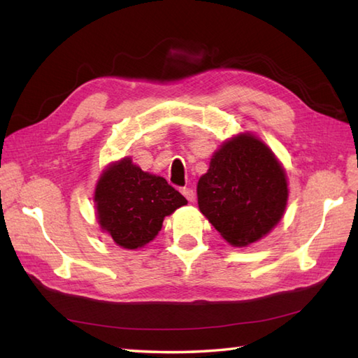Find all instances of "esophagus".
<instances>
[{"instance_id": "34e87169", "label": "esophagus", "mask_w": 358, "mask_h": 358, "mask_svg": "<svg viewBox=\"0 0 358 358\" xmlns=\"http://www.w3.org/2000/svg\"><path fill=\"white\" fill-rule=\"evenodd\" d=\"M181 194H183L189 201L195 200V191L192 187H183V189H181Z\"/></svg>"}]
</instances>
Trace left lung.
<instances>
[{
    "instance_id": "8db88e82",
    "label": "left lung",
    "mask_w": 358,
    "mask_h": 358,
    "mask_svg": "<svg viewBox=\"0 0 358 358\" xmlns=\"http://www.w3.org/2000/svg\"><path fill=\"white\" fill-rule=\"evenodd\" d=\"M199 208L234 246H248L272 231L287 201L283 167L271 149L245 134L226 141L196 186Z\"/></svg>"
}]
</instances>
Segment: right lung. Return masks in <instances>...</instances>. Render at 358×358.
Wrapping results in <instances>:
<instances>
[{
	"instance_id": "add662e5",
	"label": "right lung",
	"mask_w": 358,
	"mask_h": 358,
	"mask_svg": "<svg viewBox=\"0 0 358 358\" xmlns=\"http://www.w3.org/2000/svg\"><path fill=\"white\" fill-rule=\"evenodd\" d=\"M95 203L101 229L118 246L136 249L154 240L164 217L187 200L163 177L143 172L124 158L103 172Z\"/></svg>"
}]
</instances>
